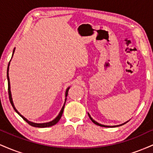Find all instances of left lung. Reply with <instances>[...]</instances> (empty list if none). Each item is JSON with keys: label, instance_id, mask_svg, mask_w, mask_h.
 <instances>
[{"label": "left lung", "instance_id": "obj_1", "mask_svg": "<svg viewBox=\"0 0 153 153\" xmlns=\"http://www.w3.org/2000/svg\"><path fill=\"white\" fill-rule=\"evenodd\" d=\"M88 117H89V118L91 119V120L92 121V122H94L95 124H96V125H99V126H100V127H119V126H122V125H123V124H126V123L128 122H127L124 123V124H120V125H117V126H106V125H103V124H99V123H98L97 122H96V121H95L94 119H92V117H91V115L89 114L88 113Z\"/></svg>", "mask_w": 153, "mask_h": 153}]
</instances>
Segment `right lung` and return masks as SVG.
<instances>
[{
  "instance_id": "add662e5",
  "label": "right lung",
  "mask_w": 153,
  "mask_h": 153,
  "mask_svg": "<svg viewBox=\"0 0 153 153\" xmlns=\"http://www.w3.org/2000/svg\"><path fill=\"white\" fill-rule=\"evenodd\" d=\"M14 51H15V48H14V50H13V54H12V57H13V53H14ZM12 57H11V58H12ZM9 65H10V62H9V63H8V68H7V79H8V96H9V100H10V103H11L12 106H13V109L15 110V111L16 112V113L18 114H19V116H20V117H22V118L23 119H24V121H26V122H27L28 124H29V125L32 126V127H39V128L49 127H52V126H53V125H54V124H57V123L59 122V119H60L61 117H62V115L63 111H64V107H65V102H66L67 98H65V103H64V105H63V106H62V109H61V111H60V112H59V114H58V116H57V117H56V118L54 119V120L51 121V122H47V123H41V124H38V123L31 122H30V121L27 120V119H26L24 117H23V116H22V114H21L20 113H19V112L18 111H17L16 108H15L14 104H13V100H12L11 93H10V86L9 76H8V71H9ZM69 89H70V87H69V88H67L66 92H65V97H67V96H68V91H69Z\"/></svg>"
}]
</instances>
